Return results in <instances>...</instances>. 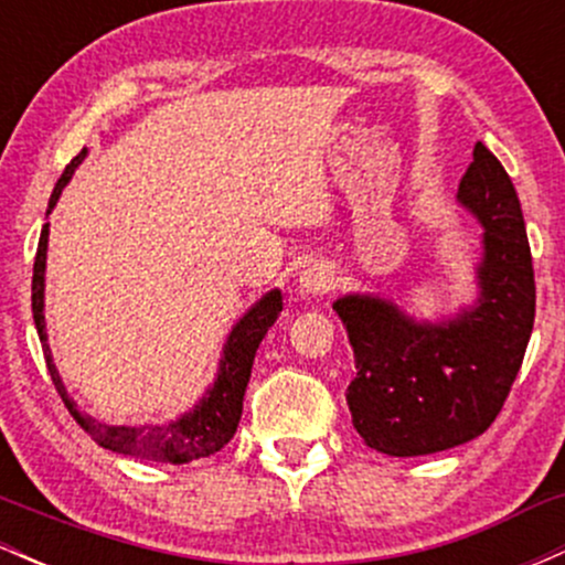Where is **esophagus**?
Returning a JSON list of instances; mask_svg holds the SVG:
<instances>
[{
    "label": "esophagus",
    "mask_w": 565,
    "mask_h": 565,
    "mask_svg": "<svg viewBox=\"0 0 565 565\" xmlns=\"http://www.w3.org/2000/svg\"><path fill=\"white\" fill-rule=\"evenodd\" d=\"M334 270L323 263H313L300 274V291L305 297H321L334 289Z\"/></svg>",
    "instance_id": "esophagus-1"
}]
</instances>
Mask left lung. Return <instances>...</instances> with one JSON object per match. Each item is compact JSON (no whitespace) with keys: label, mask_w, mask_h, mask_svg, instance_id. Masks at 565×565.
Masks as SVG:
<instances>
[{"label":"left lung","mask_w":565,"mask_h":565,"mask_svg":"<svg viewBox=\"0 0 565 565\" xmlns=\"http://www.w3.org/2000/svg\"><path fill=\"white\" fill-rule=\"evenodd\" d=\"M481 225L478 297L444 319H417L382 295L334 300L355 355L353 427L369 449L423 457L478 438L494 423L534 329L536 287L521 201L483 142L457 191Z\"/></svg>","instance_id":"left-lung-1"}]
</instances>
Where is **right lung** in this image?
<instances>
[{
    "label": "right lung",
    "instance_id": "add662e5",
    "mask_svg": "<svg viewBox=\"0 0 565 565\" xmlns=\"http://www.w3.org/2000/svg\"><path fill=\"white\" fill-rule=\"evenodd\" d=\"M87 157V148L76 153L55 183L53 196H50L47 215L55 210L57 199H61L63 188L68 185L71 174ZM47 238L50 223L42 225V236H39V249L34 260V281H31V310H34V323L39 340H42L44 361H47L50 377L55 382V391L61 393L63 404L68 406L71 417L82 425L84 433H89L97 444L119 454H132V457L151 459V462H170L185 465L193 459L210 457L223 449L225 444L236 433L238 419H242L244 393L249 385L252 364H255V353L260 348L263 337L274 327L278 313L284 308L281 289H270L252 305L249 310L233 323L228 340L223 345L220 355V366L215 382L206 387L204 395L196 401V406L188 408L178 419H170L164 425H103L95 417L84 414L76 408L74 398H68L66 385H63L61 374L53 361V350L47 345V321H44V270H47Z\"/></svg>",
    "mask_w": 565,
    "mask_h": 565
}]
</instances>
